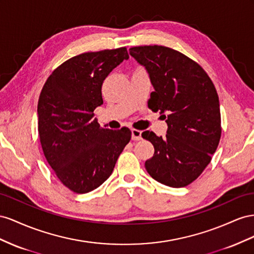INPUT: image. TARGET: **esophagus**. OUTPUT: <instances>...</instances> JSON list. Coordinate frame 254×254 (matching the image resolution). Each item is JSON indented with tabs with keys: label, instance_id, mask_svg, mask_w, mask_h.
<instances>
[{
	"label": "esophagus",
	"instance_id": "1",
	"mask_svg": "<svg viewBox=\"0 0 254 254\" xmlns=\"http://www.w3.org/2000/svg\"><path fill=\"white\" fill-rule=\"evenodd\" d=\"M132 139L133 140H140L141 139V131L133 128L132 129Z\"/></svg>",
	"mask_w": 254,
	"mask_h": 254
}]
</instances>
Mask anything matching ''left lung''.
<instances>
[{
  "instance_id": "obj_1",
  "label": "left lung",
  "mask_w": 254,
  "mask_h": 254,
  "mask_svg": "<svg viewBox=\"0 0 254 254\" xmlns=\"http://www.w3.org/2000/svg\"><path fill=\"white\" fill-rule=\"evenodd\" d=\"M129 54L150 75L154 91L148 105L167 113L165 138L146 131L154 154L144 163L149 175L170 187H185L197 179L218 147L221 136L219 99L215 86L198 63L164 46H140Z\"/></svg>"
}]
</instances>
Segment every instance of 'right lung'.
Wrapping results in <instances>:
<instances>
[{"mask_svg":"<svg viewBox=\"0 0 254 254\" xmlns=\"http://www.w3.org/2000/svg\"><path fill=\"white\" fill-rule=\"evenodd\" d=\"M127 59L126 47L82 53L57 67L43 85L37 110L41 148L56 177L73 192L103 184L131 139L129 128H103L93 118L103 103L104 79Z\"/></svg>","mask_w":254,"mask_h":254,"instance_id":"add662e5","label":"right lung"}]
</instances>
